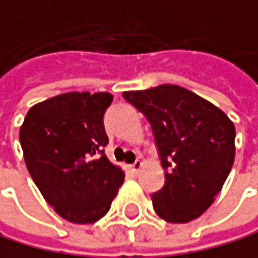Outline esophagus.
Instances as JSON below:
<instances>
[{
    "instance_id": "esophagus-1",
    "label": "esophagus",
    "mask_w": 258,
    "mask_h": 258,
    "mask_svg": "<svg viewBox=\"0 0 258 258\" xmlns=\"http://www.w3.org/2000/svg\"><path fill=\"white\" fill-rule=\"evenodd\" d=\"M142 165H143V162L140 161V159H137L136 162H134L132 165H131V170H132V173H139L140 172V168H142Z\"/></svg>"
}]
</instances>
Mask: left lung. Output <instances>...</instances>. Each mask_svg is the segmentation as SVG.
<instances>
[{
  "label": "left lung",
  "mask_w": 258,
  "mask_h": 258,
  "mask_svg": "<svg viewBox=\"0 0 258 258\" xmlns=\"http://www.w3.org/2000/svg\"><path fill=\"white\" fill-rule=\"evenodd\" d=\"M124 99L150 121L164 187L151 196L167 222L197 219L219 194L235 161V126L222 110L178 85L126 91Z\"/></svg>",
  "instance_id": "obj_1"
}]
</instances>
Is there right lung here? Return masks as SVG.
Returning <instances> with one entry per match:
<instances>
[{"label":"right lung","instance_id":"1","mask_svg":"<svg viewBox=\"0 0 258 258\" xmlns=\"http://www.w3.org/2000/svg\"><path fill=\"white\" fill-rule=\"evenodd\" d=\"M110 93H64L29 108L20 127L25 164L40 194L74 224L107 214L124 172L107 159Z\"/></svg>","mask_w":258,"mask_h":258}]
</instances>
